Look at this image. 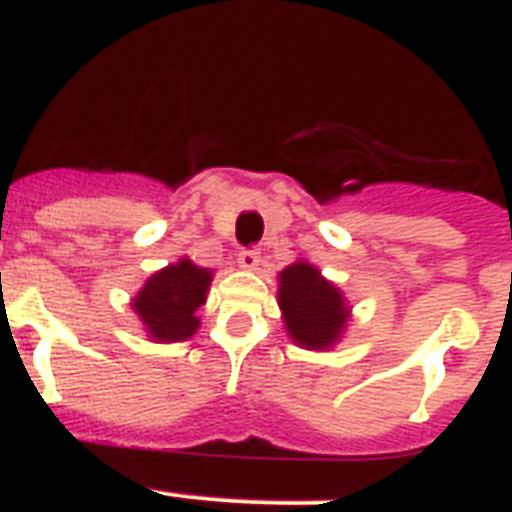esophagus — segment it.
<instances>
[{"instance_id": "34e87169", "label": "esophagus", "mask_w": 512, "mask_h": 512, "mask_svg": "<svg viewBox=\"0 0 512 512\" xmlns=\"http://www.w3.org/2000/svg\"><path fill=\"white\" fill-rule=\"evenodd\" d=\"M259 261H261L259 251H240L238 256L240 269H246V272H256V269H259Z\"/></svg>"}]
</instances>
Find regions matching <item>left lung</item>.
<instances>
[{
	"mask_svg": "<svg viewBox=\"0 0 512 512\" xmlns=\"http://www.w3.org/2000/svg\"><path fill=\"white\" fill-rule=\"evenodd\" d=\"M277 280H280L277 303H280L287 337L306 350L335 348L345 335L353 311L340 287L329 282L319 272V266L306 259L285 266L277 274Z\"/></svg>",
	"mask_w": 512,
	"mask_h": 512,
	"instance_id": "1",
	"label": "left lung"
}]
</instances>
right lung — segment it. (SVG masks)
Returning a JSON list of instances; mask_svg holds the SVG:
<instances>
[{
  "mask_svg": "<svg viewBox=\"0 0 512 512\" xmlns=\"http://www.w3.org/2000/svg\"><path fill=\"white\" fill-rule=\"evenodd\" d=\"M214 272L183 256L154 272L133 295L130 308L154 342H183L201 327L198 308L206 303Z\"/></svg>",
  "mask_w": 512,
  "mask_h": 512,
  "instance_id": "add662e5",
  "label": "right lung"
}]
</instances>
